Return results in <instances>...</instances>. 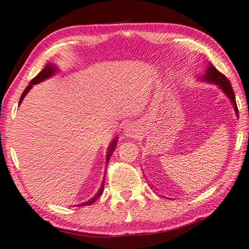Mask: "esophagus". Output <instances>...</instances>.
Wrapping results in <instances>:
<instances>
[{
    "label": "esophagus",
    "instance_id": "1",
    "mask_svg": "<svg viewBox=\"0 0 249 249\" xmlns=\"http://www.w3.org/2000/svg\"><path fill=\"white\" fill-rule=\"evenodd\" d=\"M125 133H126V136L128 137H135L137 135V128L136 126L134 124H127L125 128Z\"/></svg>",
    "mask_w": 249,
    "mask_h": 249
}]
</instances>
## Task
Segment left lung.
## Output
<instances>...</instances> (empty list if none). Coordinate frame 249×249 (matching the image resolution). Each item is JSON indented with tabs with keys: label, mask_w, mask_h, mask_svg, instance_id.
I'll return each mask as SVG.
<instances>
[{
	"label": "left lung",
	"mask_w": 249,
	"mask_h": 249,
	"mask_svg": "<svg viewBox=\"0 0 249 249\" xmlns=\"http://www.w3.org/2000/svg\"><path fill=\"white\" fill-rule=\"evenodd\" d=\"M201 80H203V81H206V82H210V83H214V84H216L218 88H221V90L224 92L227 96H229V99L231 100V102L234 107L236 115L238 116V109H237V105H236V100H235L233 88H231V82L229 81V79H227L224 74L221 73L218 70H216L215 67H214L212 64H210L209 68L205 71V74H203V77H201Z\"/></svg>",
	"instance_id": "8db88e82"
}]
</instances>
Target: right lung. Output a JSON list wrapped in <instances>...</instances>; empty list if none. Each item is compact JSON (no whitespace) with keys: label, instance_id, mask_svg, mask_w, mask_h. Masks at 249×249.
Listing matches in <instances>:
<instances>
[{"label":"right lung","instance_id":"1","mask_svg":"<svg viewBox=\"0 0 249 249\" xmlns=\"http://www.w3.org/2000/svg\"><path fill=\"white\" fill-rule=\"evenodd\" d=\"M56 71H57V67L54 66V65H46L45 68H44L43 70H41L40 72H39L38 74H37L36 77L34 78L31 82H29V84L26 87V89L24 90L22 95H20V99H19L18 104L22 103V101H23V99L25 98V95H26V94L28 93V91L32 89L33 84H37V83H39V82H41V81H44V80H46V79L50 78V77H52V75L54 74V72H56ZM116 145H117V138H114V140H113V141L111 142V144L108 145L107 154V161L109 160V158H111L113 151L115 150ZM104 182H105V177H104V180L102 181V187L100 188V190L98 191V193H96V195H95L93 197H92V199L88 200L87 202H83V203L79 204L78 206H86V205H90V204H92V203H94V202H95L96 200H98V197H99L101 195H102L103 188H104Z\"/></svg>","mask_w":249,"mask_h":249}]
</instances>
